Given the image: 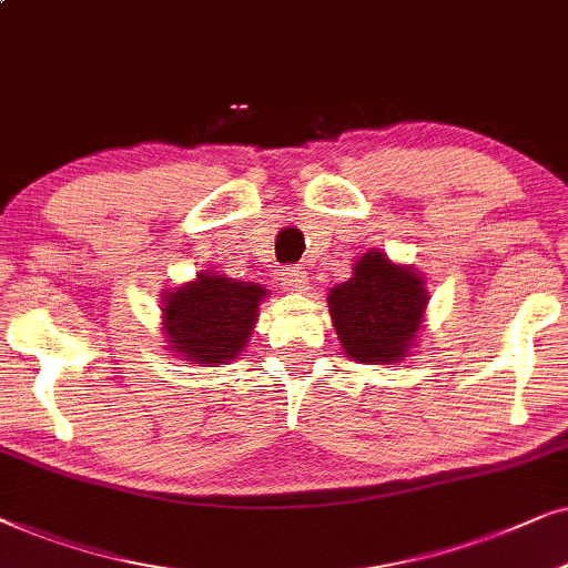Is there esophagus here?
Segmentation results:
<instances>
[{"label":"esophagus","mask_w":568,"mask_h":568,"mask_svg":"<svg viewBox=\"0 0 568 568\" xmlns=\"http://www.w3.org/2000/svg\"><path fill=\"white\" fill-rule=\"evenodd\" d=\"M283 283H285V288H291V291H306L308 288L306 270L304 267H285Z\"/></svg>","instance_id":"esophagus-1"}]
</instances>
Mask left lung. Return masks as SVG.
<instances>
[{
    "instance_id": "1",
    "label": "left lung",
    "mask_w": 568,
    "mask_h": 568,
    "mask_svg": "<svg viewBox=\"0 0 568 568\" xmlns=\"http://www.w3.org/2000/svg\"><path fill=\"white\" fill-rule=\"evenodd\" d=\"M423 280L382 252H368L353 277L329 291V312L345 353L361 363L403 361L426 308Z\"/></svg>"
}]
</instances>
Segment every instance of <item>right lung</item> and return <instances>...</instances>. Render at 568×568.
<instances>
[{"mask_svg": "<svg viewBox=\"0 0 568 568\" xmlns=\"http://www.w3.org/2000/svg\"><path fill=\"white\" fill-rule=\"evenodd\" d=\"M264 291L225 275H200L165 296L163 320L173 347L200 363H229L241 353L256 322Z\"/></svg>", "mask_w": 568, "mask_h": 568, "instance_id": "right-lung-1", "label": "right lung"}]
</instances>
